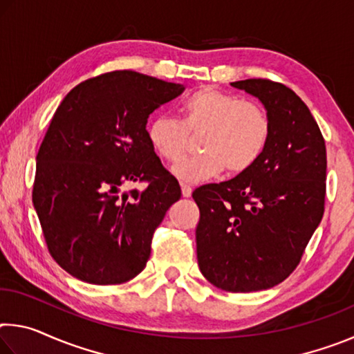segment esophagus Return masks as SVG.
I'll return each mask as SVG.
<instances>
[{
  "label": "esophagus",
  "instance_id": "obj_1",
  "mask_svg": "<svg viewBox=\"0 0 354 354\" xmlns=\"http://www.w3.org/2000/svg\"><path fill=\"white\" fill-rule=\"evenodd\" d=\"M192 189L190 185H187V184H181V192H183V196H185V198H189V196L192 195Z\"/></svg>",
  "mask_w": 354,
  "mask_h": 354
}]
</instances>
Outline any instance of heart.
<instances>
[{
    "mask_svg": "<svg viewBox=\"0 0 354 354\" xmlns=\"http://www.w3.org/2000/svg\"><path fill=\"white\" fill-rule=\"evenodd\" d=\"M181 122L156 115L148 123L147 137L154 153L175 164L187 153L190 137H200V156L173 167V175L198 183L225 169L230 175L250 170L272 137V120L261 104L242 100L215 87H201L183 101Z\"/></svg>",
    "mask_w": 354,
    "mask_h": 354,
    "instance_id": "1",
    "label": "heart"
}]
</instances>
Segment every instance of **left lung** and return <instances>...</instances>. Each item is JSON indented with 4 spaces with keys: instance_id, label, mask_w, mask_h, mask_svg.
<instances>
[{
    "instance_id": "8db88e82",
    "label": "left lung",
    "mask_w": 354,
    "mask_h": 354,
    "mask_svg": "<svg viewBox=\"0 0 354 354\" xmlns=\"http://www.w3.org/2000/svg\"><path fill=\"white\" fill-rule=\"evenodd\" d=\"M231 86L262 101L272 137L250 170L192 194L200 209L196 257L205 278L221 290H266L295 270L322 221L326 147L292 88L270 80Z\"/></svg>"
}]
</instances>
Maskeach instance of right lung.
<instances>
[{"mask_svg":"<svg viewBox=\"0 0 354 354\" xmlns=\"http://www.w3.org/2000/svg\"><path fill=\"white\" fill-rule=\"evenodd\" d=\"M183 91L117 70L77 84L59 104L37 153L32 203L48 251L71 277L122 284L145 268L156 227L181 198L145 127ZM131 182L147 187L123 192Z\"/></svg>","mask_w":354,"mask_h":354,"instance_id":"add662e5","label":"right lung"}]
</instances>
